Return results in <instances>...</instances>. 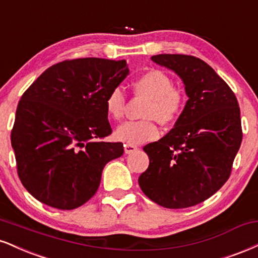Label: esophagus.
<instances>
[{"label":"esophagus","instance_id":"34e87169","mask_svg":"<svg viewBox=\"0 0 258 258\" xmlns=\"http://www.w3.org/2000/svg\"><path fill=\"white\" fill-rule=\"evenodd\" d=\"M123 149H125V154H127V155L135 153V151L138 150L137 147H135V145H130V144L123 145Z\"/></svg>","mask_w":258,"mask_h":258}]
</instances>
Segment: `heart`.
Listing matches in <instances>:
<instances>
[{
    "label": "heart",
    "mask_w": 258,
    "mask_h": 258,
    "mask_svg": "<svg viewBox=\"0 0 258 258\" xmlns=\"http://www.w3.org/2000/svg\"><path fill=\"white\" fill-rule=\"evenodd\" d=\"M135 92L148 99L141 121H127L114 132L119 142L138 145L159 137L160 130L155 119L161 123H170L181 114L185 105V95L181 89L173 85V80L160 70H150L143 73L132 84ZM125 109V95L121 89H113L105 98V110L113 120H121Z\"/></svg>",
    "instance_id": "obj_1"
}]
</instances>
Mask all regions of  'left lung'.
<instances>
[{"mask_svg":"<svg viewBox=\"0 0 258 258\" xmlns=\"http://www.w3.org/2000/svg\"><path fill=\"white\" fill-rule=\"evenodd\" d=\"M151 60L178 74L188 99L174 127L143 148L150 162L138 182L159 206L182 209L227 181L243 139L240 109L231 88L201 58L160 54Z\"/></svg>","mask_w":258,"mask_h":258,"instance_id":"1","label":"left lung"}]
</instances>
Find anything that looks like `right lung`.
Listing matches in <instances>:
<instances>
[{"label": "right lung", "mask_w": 258, "mask_h": 258, "mask_svg": "<svg viewBox=\"0 0 258 258\" xmlns=\"http://www.w3.org/2000/svg\"><path fill=\"white\" fill-rule=\"evenodd\" d=\"M125 60L62 61L24 92L12 147L24 187L46 206L76 209L97 191L102 170L123 154L111 133L105 98L128 76Z\"/></svg>", "instance_id": "1"}]
</instances>
